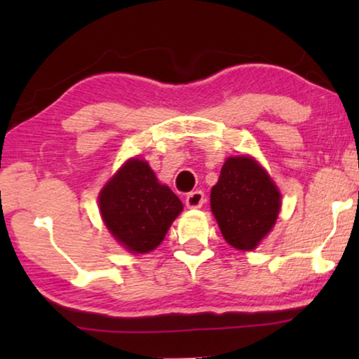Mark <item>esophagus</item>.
Masks as SVG:
<instances>
[{"label":"esophagus","mask_w":359,"mask_h":359,"mask_svg":"<svg viewBox=\"0 0 359 359\" xmlns=\"http://www.w3.org/2000/svg\"><path fill=\"white\" fill-rule=\"evenodd\" d=\"M204 193L203 191H193V193H189L186 196V205H188L189 209H198L201 205L204 204Z\"/></svg>","instance_id":"obj_1"}]
</instances>
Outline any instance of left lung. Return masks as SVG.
Listing matches in <instances>:
<instances>
[{
	"mask_svg": "<svg viewBox=\"0 0 359 359\" xmlns=\"http://www.w3.org/2000/svg\"><path fill=\"white\" fill-rule=\"evenodd\" d=\"M210 209L225 242L250 252L266 237L281 209V194L252 156H230L210 191Z\"/></svg>",
	"mask_w": 359,
	"mask_h": 359,
	"instance_id": "1",
	"label": "left lung"
}]
</instances>
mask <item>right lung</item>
I'll list each match as a JSON object with an SVG mask.
<instances>
[{
  "label": "right lung",
  "instance_id": "add662e5",
  "mask_svg": "<svg viewBox=\"0 0 359 359\" xmlns=\"http://www.w3.org/2000/svg\"><path fill=\"white\" fill-rule=\"evenodd\" d=\"M107 230L132 253H149L163 242L183 204L168 186L158 183L149 163L127 160L100 193Z\"/></svg>",
  "mask_w": 359,
  "mask_h": 359
}]
</instances>
